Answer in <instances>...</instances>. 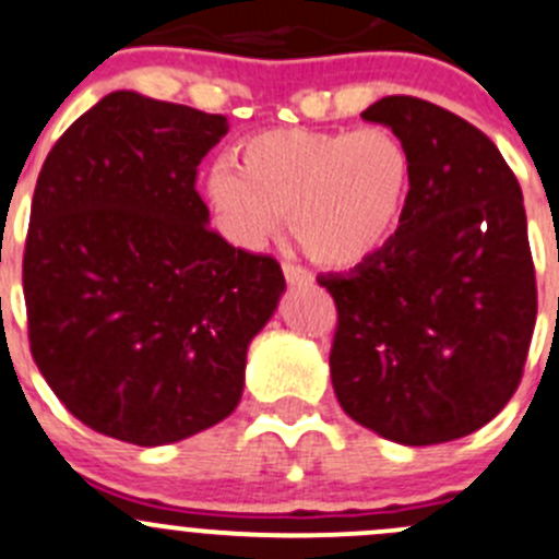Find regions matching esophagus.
I'll return each mask as SVG.
<instances>
[{"instance_id":"34e87169","label":"esophagus","mask_w":559,"mask_h":559,"mask_svg":"<svg viewBox=\"0 0 559 559\" xmlns=\"http://www.w3.org/2000/svg\"><path fill=\"white\" fill-rule=\"evenodd\" d=\"M282 272H285V280L290 282V285H307V282H312V274L304 266H298V263L285 261L282 263Z\"/></svg>"}]
</instances>
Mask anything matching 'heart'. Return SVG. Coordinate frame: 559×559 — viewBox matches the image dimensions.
<instances>
[{"label":"heart","mask_w":559,"mask_h":559,"mask_svg":"<svg viewBox=\"0 0 559 559\" xmlns=\"http://www.w3.org/2000/svg\"><path fill=\"white\" fill-rule=\"evenodd\" d=\"M411 187V157L385 127H277L252 135L241 165L219 159L206 192L230 241L261 247L287 225L320 266L347 269L394 234Z\"/></svg>","instance_id":"heart-1"}]
</instances>
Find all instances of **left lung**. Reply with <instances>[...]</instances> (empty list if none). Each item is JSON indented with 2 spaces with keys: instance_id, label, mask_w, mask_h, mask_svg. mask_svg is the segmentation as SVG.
I'll return each instance as SVG.
<instances>
[{
  "instance_id": "1",
  "label": "left lung",
  "mask_w": 559,
  "mask_h": 559,
  "mask_svg": "<svg viewBox=\"0 0 559 559\" xmlns=\"http://www.w3.org/2000/svg\"><path fill=\"white\" fill-rule=\"evenodd\" d=\"M361 116L407 148L411 190L378 252L318 274L336 304L331 383L361 427L449 443L522 383L538 314L522 187L495 143L440 105L391 94Z\"/></svg>"
}]
</instances>
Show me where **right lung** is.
<instances>
[{
  "label": "right lung",
  "mask_w": 559,
  "mask_h": 559,
  "mask_svg": "<svg viewBox=\"0 0 559 559\" xmlns=\"http://www.w3.org/2000/svg\"><path fill=\"white\" fill-rule=\"evenodd\" d=\"M225 132L223 114L114 92L43 163L24 247L29 350L94 432L176 443L239 405L285 277L209 228L198 165Z\"/></svg>",
  "instance_id": "obj_1"
}]
</instances>
